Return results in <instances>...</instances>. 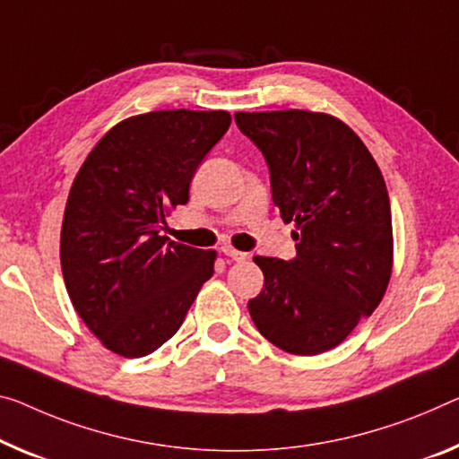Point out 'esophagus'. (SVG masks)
<instances>
[{
	"mask_svg": "<svg viewBox=\"0 0 459 459\" xmlns=\"http://www.w3.org/2000/svg\"><path fill=\"white\" fill-rule=\"evenodd\" d=\"M221 252L225 254V256L236 260V263H242V260L248 258V252H242V250H236V248H230V246H223Z\"/></svg>",
	"mask_w": 459,
	"mask_h": 459,
	"instance_id": "34e87169",
	"label": "esophagus"
}]
</instances>
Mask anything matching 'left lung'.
<instances>
[{
  "label": "left lung",
  "instance_id": "8db88e82",
  "mask_svg": "<svg viewBox=\"0 0 459 459\" xmlns=\"http://www.w3.org/2000/svg\"><path fill=\"white\" fill-rule=\"evenodd\" d=\"M263 152L273 203L295 221L298 256H256L264 287L248 301L258 333L293 355L334 349L382 301L392 274L390 196L363 141L307 110L236 112Z\"/></svg>",
  "mask_w": 459,
  "mask_h": 459
}]
</instances>
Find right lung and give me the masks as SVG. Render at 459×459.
Here are the masks:
<instances>
[{
  "instance_id": "add662e5",
  "label": "right lung",
  "mask_w": 459,
  "mask_h": 459,
  "mask_svg": "<svg viewBox=\"0 0 459 459\" xmlns=\"http://www.w3.org/2000/svg\"><path fill=\"white\" fill-rule=\"evenodd\" d=\"M225 110H156L104 135L77 172L61 228L69 298L102 344L123 357L160 349L213 274L215 252L160 236L170 209L230 129Z\"/></svg>"
}]
</instances>
